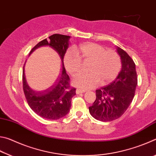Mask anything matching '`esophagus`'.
<instances>
[{
  "mask_svg": "<svg viewBox=\"0 0 156 156\" xmlns=\"http://www.w3.org/2000/svg\"><path fill=\"white\" fill-rule=\"evenodd\" d=\"M84 91H85L80 90V89H76V94H82V93H84Z\"/></svg>",
  "mask_w": 156,
  "mask_h": 156,
  "instance_id": "esophagus-1",
  "label": "esophagus"
}]
</instances>
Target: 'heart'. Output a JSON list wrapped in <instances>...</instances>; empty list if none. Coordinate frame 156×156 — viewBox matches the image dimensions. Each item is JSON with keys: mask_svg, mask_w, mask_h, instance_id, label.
I'll return each instance as SVG.
<instances>
[{"mask_svg": "<svg viewBox=\"0 0 156 156\" xmlns=\"http://www.w3.org/2000/svg\"><path fill=\"white\" fill-rule=\"evenodd\" d=\"M64 64L72 76L78 75L83 69V65H87L86 70L88 72L73 80V85L83 90L94 88L99 83L102 85L111 83L118 76L122 66L117 53L94 43L81 44L75 50L68 49Z\"/></svg>", "mask_w": 156, "mask_h": 156, "instance_id": "b5f03b06", "label": "heart"}]
</instances>
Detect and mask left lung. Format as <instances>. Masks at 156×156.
Instances as JSON below:
<instances>
[{
    "mask_svg": "<svg viewBox=\"0 0 156 156\" xmlns=\"http://www.w3.org/2000/svg\"><path fill=\"white\" fill-rule=\"evenodd\" d=\"M120 56L122 69L115 80L108 86L97 89L96 99L89 107L95 119L109 122L119 118L131 103L138 84L136 65L127 53L116 47Z\"/></svg>",
    "mask_w": 156,
    "mask_h": 156,
    "instance_id": "obj_1",
    "label": "left lung"
}]
</instances>
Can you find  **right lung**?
Instances as JSON below:
<instances>
[{
	"label": "right lung",
	"mask_w": 156,
	"mask_h": 156,
	"mask_svg": "<svg viewBox=\"0 0 156 156\" xmlns=\"http://www.w3.org/2000/svg\"><path fill=\"white\" fill-rule=\"evenodd\" d=\"M69 36L54 34L49 39L36 44L31 50L30 55L38 47L49 46L59 55L61 60V69L56 81L49 88L43 91H37L31 88L27 84L23 68V91L29 106L36 114L49 120H58L64 117L70 111L71 101L76 95L75 88H71L69 77L66 73L64 57L69 45Z\"/></svg>",
	"instance_id": "1"
}]
</instances>
